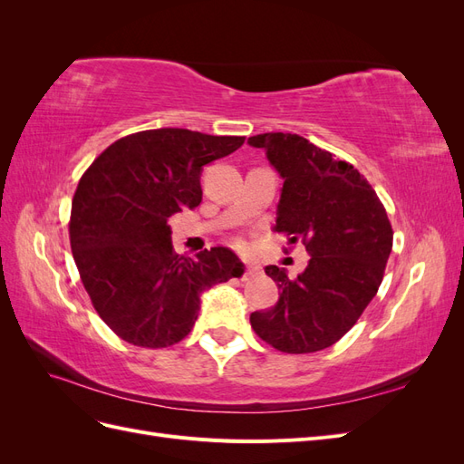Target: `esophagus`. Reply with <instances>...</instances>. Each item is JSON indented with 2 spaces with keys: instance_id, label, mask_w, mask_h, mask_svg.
<instances>
[{
  "instance_id": "34e87169",
  "label": "esophagus",
  "mask_w": 464,
  "mask_h": 464,
  "mask_svg": "<svg viewBox=\"0 0 464 464\" xmlns=\"http://www.w3.org/2000/svg\"><path fill=\"white\" fill-rule=\"evenodd\" d=\"M261 271V266L259 265H254V263H246V266H244V275H242V278H249V276H256L257 273Z\"/></svg>"
}]
</instances>
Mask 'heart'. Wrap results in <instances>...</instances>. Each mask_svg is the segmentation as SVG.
I'll return each mask as SVG.
<instances>
[{
    "instance_id": "heart-1",
    "label": "heart",
    "mask_w": 464,
    "mask_h": 464,
    "mask_svg": "<svg viewBox=\"0 0 464 464\" xmlns=\"http://www.w3.org/2000/svg\"><path fill=\"white\" fill-rule=\"evenodd\" d=\"M232 246L237 247V249H246V247H247L246 240H244V237H240V236H234V237H232Z\"/></svg>"
}]
</instances>
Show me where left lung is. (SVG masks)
I'll return each mask as SVG.
<instances>
[{"label": "left lung", "mask_w": 464, "mask_h": 464, "mask_svg": "<svg viewBox=\"0 0 464 464\" xmlns=\"http://www.w3.org/2000/svg\"><path fill=\"white\" fill-rule=\"evenodd\" d=\"M247 143L265 149L285 178L275 230L310 254L296 278L265 266L280 296L249 323L280 353H317L354 327L382 285L392 247L387 210L353 164L296 133H261Z\"/></svg>", "instance_id": "left-lung-1"}]
</instances>
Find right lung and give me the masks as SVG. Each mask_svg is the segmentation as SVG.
Returning <instances> with one entry per match:
<instances>
[{
  "instance_id": "1",
  "label": "right lung",
  "mask_w": 464,
  "mask_h": 464,
  "mask_svg": "<svg viewBox=\"0 0 464 464\" xmlns=\"http://www.w3.org/2000/svg\"><path fill=\"white\" fill-rule=\"evenodd\" d=\"M246 137L162 128L125 135L81 176L69 242L92 307L121 341L166 348L186 339L201 292L244 265L230 249L178 256L168 218L201 203L203 166L240 149Z\"/></svg>"
}]
</instances>
